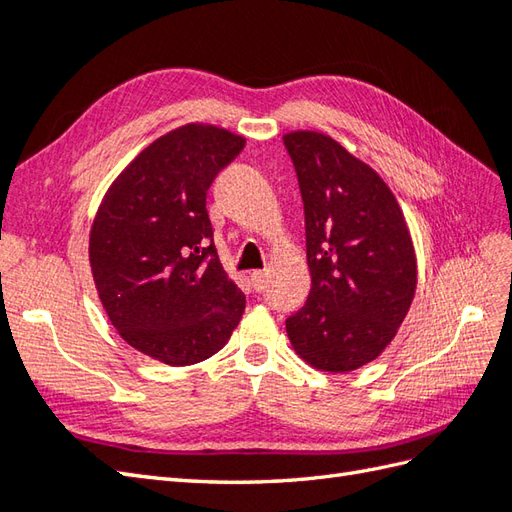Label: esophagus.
I'll list each match as a JSON object with an SVG mask.
<instances>
[{
    "label": "esophagus",
    "instance_id": "34e87169",
    "mask_svg": "<svg viewBox=\"0 0 512 512\" xmlns=\"http://www.w3.org/2000/svg\"><path fill=\"white\" fill-rule=\"evenodd\" d=\"M251 283H253V290H255V292L264 290V285H266V272H264V270H253V272H251Z\"/></svg>",
    "mask_w": 512,
    "mask_h": 512
}]
</instances>
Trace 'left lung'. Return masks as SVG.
Segmentation results:
<instances>
[{"label":"left lung","instance_id":"1","mask_svg":"<svg viewBox=\"0 0 512 512\" xmlns=\"http://www.w3.org/2000/svg\"><path fill=\"white\" fill-rule=\"evenodd\" d=\"M305 209L312 290L285 320L294 351L320 371H355L386 349L417 290L403 213L375 170L314 130L283 137Z\"/></svg>","mask_w":512,"mask_h":512}]
</instances>
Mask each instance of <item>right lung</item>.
<instances>
[{"instance_id":"obj_1","label":"right lung","mask_w":512,"mask_h":512,"mask_svg":"<svg viewBox=\"0 0 512 512\" xmlns=\"http://www.w3.org/2000/svg\"><path fill=\"white\" fill-rule=\"evenodd\" d=\"M244 137L187 124L141 150L95 213L89 261L113 327L130 347L170 366L218 353L246 296L213 244L207 189Z\"/></svg>"}]
</instances>
